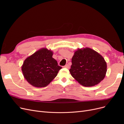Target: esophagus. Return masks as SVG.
Instances as JSON below:
<instances>
[{
    "mask_svg": "<svg viewBox=\"0 0 124 124\" xmlns=\"http://www.w3.org/2000/svg\"><path fill=\"white\" fill-rule=\"evenodd\" d=\"M63 67H64V68H67V69H69V68H70V66H69V65H68V64L66 65L65 66H63Z\"/></svg>",
    "mask_w": 124,
    "mask_h": 124,
    "instance_id": "esophagus-1",
    "label": "esophagus"
}]
</instances>
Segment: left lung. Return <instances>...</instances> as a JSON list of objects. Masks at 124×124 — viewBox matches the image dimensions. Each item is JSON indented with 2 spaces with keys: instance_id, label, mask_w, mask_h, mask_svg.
<instances>
[{
  "instance_id": "8db88e82",
  "label": "left lung",
  "mask_w": 124,
  "mask_h": 124,
  "mask_svg": "<svg viewBox=\"0 0 124 124\" xmlns=\"http://www.w3.org/2000/svg\"><path fill=\"white\" fill-rule=\"evenodd\" d=\"M71 61L70 74L85 87L99 84L106 76V61L102 56L92 48L78 49L74 52Z\"/></svg>"
}]
</instances>
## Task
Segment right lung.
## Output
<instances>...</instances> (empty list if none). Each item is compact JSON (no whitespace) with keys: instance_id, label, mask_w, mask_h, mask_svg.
<instances>
[{"instance_id":"1","label":"right lung","mask_w":124,"mask_h":124,"mask_svg":"<svg viewBox=\"0 0 124 124\" xmlns=\"http://www.w3.org/2000/svg\"><path fill=\"white\" fill-rule=\"evenodd\" d=\"M53 52L42 48L26 58L22 66L25 79L37 87H46L57 75L62 67L52 57Z\"/></svg>"}]
</instances>
